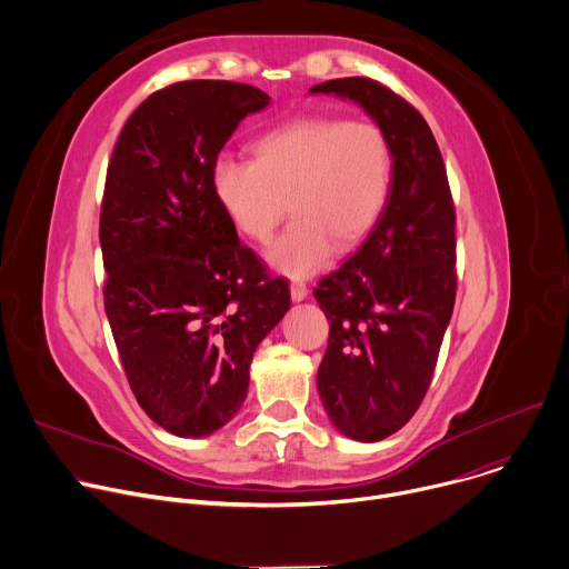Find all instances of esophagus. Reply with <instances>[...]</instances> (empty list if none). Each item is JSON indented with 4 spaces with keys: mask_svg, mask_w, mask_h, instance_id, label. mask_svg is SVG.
Segmentation results:
<instances>
[{
    "mask_svg": "<svg viewBox=\"0 0 569 569\" xmlns=\"http://www.w3.org/2000/svg\"><path fill=\"white\" fill-rule=\"evenodd\" d=\"M290 295H292V301H303L308 297V286L303 281H292Z\"/></svg>",
    "mask_w": 569,
    "mask_h": 569,
    "instance_id": "obj_1",
    "label": "esophagus"
}]
</instances>
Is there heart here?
Segmentation results:
<instances>
[{
  "mask_svg": "<svg viewBox=\"0 0 569 569\" xmlns=\"http://www.w3.org/2000/svg\"><path fill=\"white\" fill-rule=\"evenodd\" d=\"M257 159L222 154L213 191L240 236L272 238L268 263L292 279L327 266L376 227L389 198L393 152L387 132L367 119L312 114L290 119L254 143Z\"/></svg>",
  "mask_w": 569,
  "mask_h": 569,
  "instance_id": "1",
  "label": "heart"
}]
</instances>
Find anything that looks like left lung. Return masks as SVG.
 Instances as JSON below:
<instances>
[{
	"instance_id": "8db88e82",
	"label": "left lung",
	"mask_w": 569,
	"mask_h": 569,
	"mask_svg": "<svg viewBox=\"0 0 569 569\" xmlns=\"http://www.w3.org/2000/svg\"><path fill=\"white\" fill-rule=\"evenodd\" d=\"M310 92L349 97L387 132L389 198L360 250L312 290L331 321L317 389L351 439L380 441L423 402L457 295L455 202L435 134L421 112L367 76Z\"/></svg>"
}]
</instances>
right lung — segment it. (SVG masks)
I'll use <instances>...</instances> for the list:
<instances>
[{"label":"right lung","instance_id":"add662e5","mask_svg":"<svg viewBox=\"0 0 569 569\" xmlns=\"http://www.w3.org/2000/svg\"><path fill=\"white\" fill-rule=\"evenodd\" d=\"M270 97L231 80L152 92L112 150L99 238L106 315L141 410L178 437L224 426L290 290L238 240L213 191L236 126Z\"/></svg>","mask_w":569,"mask_h":569}]
</instances>
